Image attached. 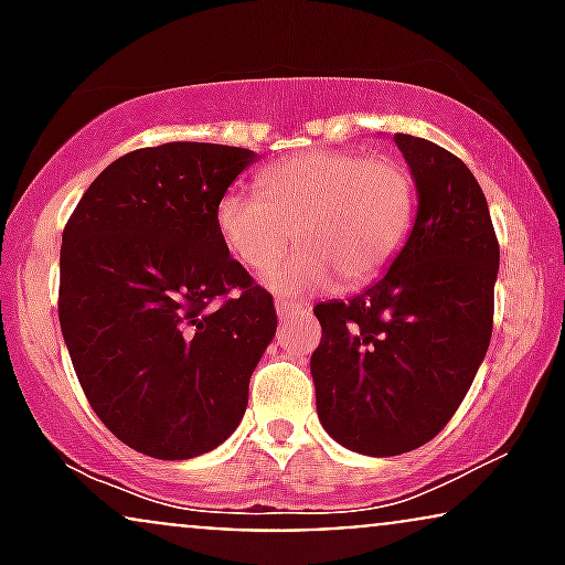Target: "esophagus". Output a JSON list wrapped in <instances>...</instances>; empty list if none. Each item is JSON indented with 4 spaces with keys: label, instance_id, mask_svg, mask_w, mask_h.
Here are the masks:
<instances>
[{
    "label": "esophagus",
    "instance_id": "esophagus-1",
    "mask_svg": "<svg viewBox=\"0 0 565 565\" xmlns=\"http://www.w3.org/2000/svg\"><path fill=\"white\" fill-rule=\"evenodd\" d=\"M300 310H308V308H305V305L297 302V300H287V297H278V300H276L278 319H289V316L300 313Z\"/></svg>",
    "mask_w": 565,
    "mask_h": 565
}]
</instances>
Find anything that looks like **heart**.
Listing matches in <instances>:
<instances>
[{
	"instance_id": "b5f03b06",
	"label": "heart",
	"mask_w": 565,
	"mask_h": 565,
	"mask_svg": "<svg viewBox=\"0 0 565 565\" xmlns=\"http://www.w3.org/2000/svg\"><path fill=\"white\" fill-rule=\"evenodd\" d=\"M417 210V188L401 161L359 151H305L260 174V193L228 191L217 204V231L252 274L281 260L291 238L300 249L270 276L278 291L361 287L382 276Z\"/></svg>"
}]
</instances>
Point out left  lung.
<instances>
[{
    "label": "left lung",
    "instance_id": "1",
    "mask_svg": "<svg viewBox=\"0 0 565 565\" xmlns=\"http://www.w3.org/2000/svg\"><path fill=\"white\" fill-rule=\"evenodd\" d=\"M417 183V220L391 270L313 313L310 355L323 430L350 451L395 457L444 430L494 327L499 242L476 174L446 148L395 132Z\"/></svg>",
    "mask_w": 565,
    "mask_h": 565
}]
</instances>
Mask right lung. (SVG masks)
Wrapping results in <instances>:
<instances>
[{
    "mask_svg": "<svg viewBox=\"0 0 565 565\" xmlns=\"http://www.w3.org/2000/svg\"><path fill=\"white\" fill-rule=\"evenodd\" d=\"M246 148L161 142L108 164L63 228L57 316L100 423L191 459L236 430L276 334L274 297L231 257L217 204Z\"/></svg>",
    "mask_w": 565,
    "mask_h": 565,
    "instance_id": "right-lung-1",
    "label": "right lung"
}]
</instances>
